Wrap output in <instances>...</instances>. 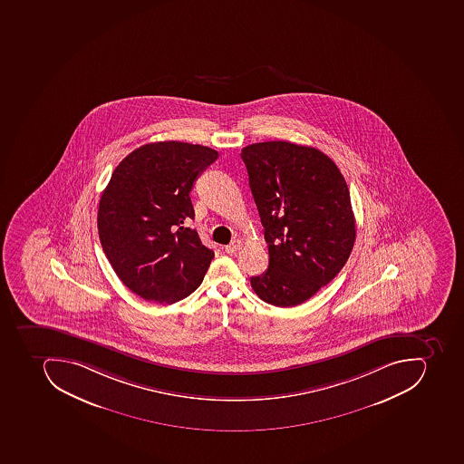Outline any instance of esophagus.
Wrapping results in <instances>:
<instances>
[{
	"label": "esophagus",
	"mask_w": 464,
	"mask_h": 464,
	"mask_svg": "<svg viewBox=\"0 0 464 464\" xmlns=\"http://www.w3.org/2000/svg\"><path fill=\"white\" fill-rule=\"evenodd\" d=\"M240 247V241H233V243H230L228 244V246H226V247H224V251H226V253H228V255H234V253H236V251H237L238 248Z\"/></svg>",
	"instance_id": "obj_1"
}]
</instances>
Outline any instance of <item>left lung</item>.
Listing matches in <instances>:
<instances>
[{"instance_id": "8db88e82", "label": "left lung", "mask_w": 464, "mask_h": 464, "mask_svg": "<svg viewBox=\"0 0 464 464\" xmlns=\"http://www.w3.org/2000/svg\"><path fill=\"white\" fill-rule=\"evenodd\" d=\"M265 227L268 267L251 277L266 304H304L341 272L355 243V217L345 178L316 148L286 140L241 150Z\"/></svg>"}]
</instances>
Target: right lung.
<instances>
[{"label": "right lung", "instance_id": "add662e5", "mask_svg": "<svg viewBox=\"0 0 464 464\" xmlns=\"http://www.w3.org/2000/svg\"><path fill=\"white\" fill-rule=\"evenodd\" d=\"M218 152L167 140L121 160L99 201L102 247L119 279L145 300L171 304L201 285L214 251L187 221L194 182Z\"/></svg>", "mask_w": 464, "mask_h": 464}]
</instances>
